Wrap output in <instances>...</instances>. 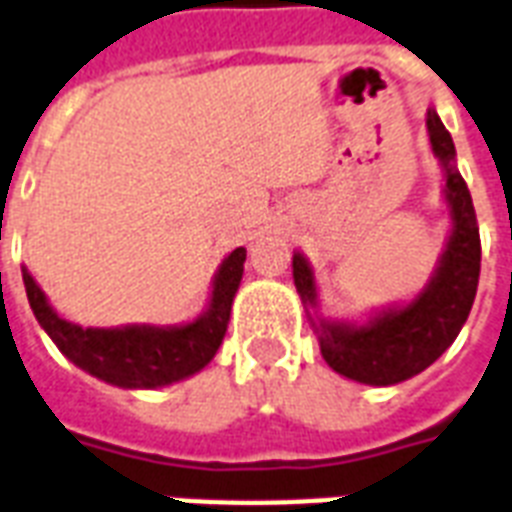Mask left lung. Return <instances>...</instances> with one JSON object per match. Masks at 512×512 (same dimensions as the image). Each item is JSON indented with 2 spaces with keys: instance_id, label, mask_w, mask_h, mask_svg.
I'll return each instance as SVG.
<instances>
[{
  "instance_id": "obj_1",
  "label": "left lung",
  "mask_w": 512,
  "mask_h": 512,
  "mask_svg": "<svg viewBox=\"0 0 512 512\" xmlns=\"http://www.w3.org/2000/svg\"><path fill=\"white\" fill-rule=\"evenodd\" d=\"M432 151L445 167V194L453 215V234L429 288L402 310L372 318L367 326L318 321V343L326 364L345 378L394 386L424 372L456 340L475 302L480 278V232L470 188L453 167L456 148L440 115L426 113ZM294 283L305 305H315L313 272L294 253Z\"/></svg>"
}]
</instances>
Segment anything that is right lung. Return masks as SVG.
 <instances>
[{"label": "right lung", "instance_id": "right-lung-1", "mask_svg": "<svg viewBox=\"0 0 512 512\" xmlns=\"http://www.w3.org/2000/svg\"><path fill=\"white\" fill-rule=\"evenodd\" d=\"M245 248L226 256L215 275L210 310L194 324L156 329V326H126V329H83L59 318L48 305L42 288L23 270V286L40 326L56 348L80 370L121 388H156L194 375L213 359L224 340L232 299L242 280Z\"/></svg>", "mask_w": 512, "mask_h": 512}]
</instances>
